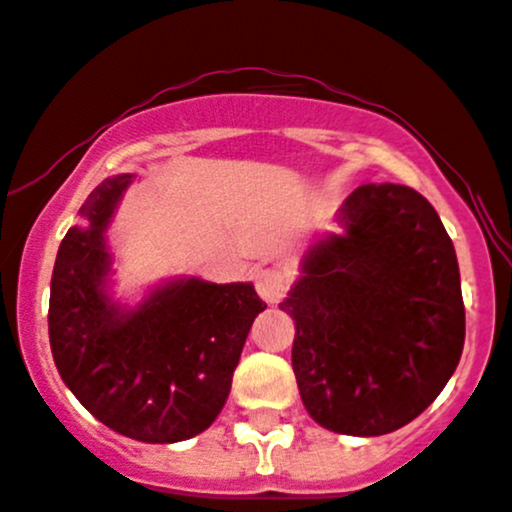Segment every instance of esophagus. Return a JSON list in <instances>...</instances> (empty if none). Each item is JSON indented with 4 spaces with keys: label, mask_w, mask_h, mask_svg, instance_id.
<instances>
[{
    "label": "esophagus",
    "mask_w": 512,
    "mask_h": 512,
    "mask_svg": "<svg viewBox=\"0 0 512 512\" xmlns=\"http://www.w3.org/2000/svg\"><path fill=\"white\" fill-rule=\"evenodd\" d=\"M257 292L265 302L275 305L285 297L287 287H290V272L282 270V267H267V270H260L255 275Z\"/></svg>",
    "instance_id": "34e87169"
}]
</instances>
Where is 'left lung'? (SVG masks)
<instances>
[{
  "label": "left lung",
  "mask_w": 512,
  "mask_h": 512,
  "mask_svg": "<svg viewBox=\"0 0 512 512\" xmlns=\"http://www.w3.org/2000/svg\"><path fill=\"white\" fill-rule=\"evenodd\" d=\"M337 222L345 235L310 247L280 310L295 320L292 370L312 420L372 438L418 418L458 367V257L413 187H357Z\"/></svg>",
  "instance_id": "left-lung-1"
}]
</instances>
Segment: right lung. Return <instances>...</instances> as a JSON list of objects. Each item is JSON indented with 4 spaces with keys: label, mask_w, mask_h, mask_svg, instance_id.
Wrapping results in <instances>:
<instances>
[{
    "label": "right lung",
    "mask_w": 512,
    "mask_h": 512,
    "mask_svg": "<svg viewBox=\"0 0 512 512\" xmlns=\"http://www.w3.org/2000/svg\"><path fill=\"white\" fill-rule=\"evenodd\" d=\"M132 175L104 180L82 205V227L59 245L49 290V345L64 385L114 433L180 443L210 428L230 395L255 317L245 282L180 280L119 312L102 292L104 227Z\"/></svg>",
    "instance_id": "1"
}]
</instances>
